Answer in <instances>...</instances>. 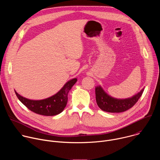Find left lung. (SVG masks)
Masks as SVG:
<instances>
[{
  "mask_svg": "<svg viewBox=\"0 0 160 160\" xmlns=\"http://www.w3.org/2000/svg\"><path fill=\"white\" fill-rule=\"evenodd\" d=\"M96 99L99 108L108 112H121L131 108L142 96L144 88L131 98L117 99L108 95L101 85L96 87Z\"/></svg>",
  "mask_w": 160,
  "mask_h": 160,
  "instance_id": "1",
  "label": "left lung"
}]
</instances>
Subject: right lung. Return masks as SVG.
<instances>
[{
  "label": "right lung",
  "mask_w": 160,
  "mask_h": 160,
  "mask_svg": "<svg viewBox=\"0 0 160 160\" xmlns=\"http://www.w3.org/2000/svg\"><path fill=\"white\" fill-rule=\"evenodd\" d=\"M77 81V78L68 81L56 94L41 100L28 99L14 91L18 99L30 111L41 115L54 116L61 113L66 106L68 92Z\"/></svg>",
  "instance_id": "add662e5"
}]
</instances>
